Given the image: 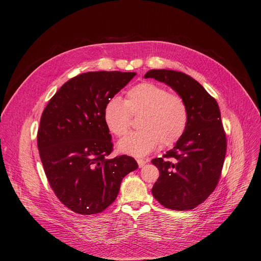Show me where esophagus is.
<instances>
[{"instance_id":"obj_1","label":"esophagus","mask_w":261,"mask_h":261,"mask_svg":"<svg viewBox=\"0 0 261 261\" xmlns=\"http://www.w3.org/2000/svg\"><path fill=\"white\" fill-rule=\"evenodd\" d=\"M137 163L139 167H143L145 165V163H147V160H143V159H137Z\"/></svg>"}]
</instances>
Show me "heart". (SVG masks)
I'll return each instance as SVG.
<instances>
[{"mask_svg": "<svg viewBox=\"0 0 261 261\" xmlns=\"http://www.w3.org/2000/svg\"><path fill=\"white\" fill-rule=\"evenodd\" d=\"M140 130L120 140L119 151L134 157L150 154L160 144L171 145L185 133L189 110L185 100L160 85L144 82L120 96L109 98L103 107V120L108 130L122 137L127 134L131 115H139Z\"/></svg>", "mask_w": 261, "mask_h": 261, "instance_id": "heart-1", "label": "heart"}]
</instances>
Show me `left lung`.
Returning a JSON list of instances; mask_svg holds the SVG:
<instances>
[{
  "instance_id": "8db88e82",
  "label": "left lung",
  "mask_w": 261,
  "mask_h": 261,
  "mask_svg": "<svg viewBox=\"0 0 261 261\" xmlns=\"http://www.w3.org/2000/svg\"><path fill=\"white\" fill-rule=\"evenodd\" d=\"M154 79L174 90L189 110L188 126L175 145L152 163L160 176L153 196L165 207L192 210L215 190L226 154V135L217 101L191 76L173 70H150Z\"/></svg>"
}]
</instances>
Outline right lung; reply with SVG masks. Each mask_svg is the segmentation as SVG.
<instances>
[{
    "label": "right lung",
    "mask_w": 261,
    "mask_h": 261,
    "mask_svg": "<svg viewBox=\"0 0 261 261\" xmlns=\"http://www.w3.org/2000/svg\"><path fill=\"white\" fill-rule=\"evenodd\" d=\"M135 72L95 71L69 80L43 110L37 134L40 159L60 201L81 215L103 212L113 203L122 179L137 169L134 158H106L113 151L103 120L106 101Z\"/></svg>",
    "instance_id": "add662e5"
}]
</instances>
